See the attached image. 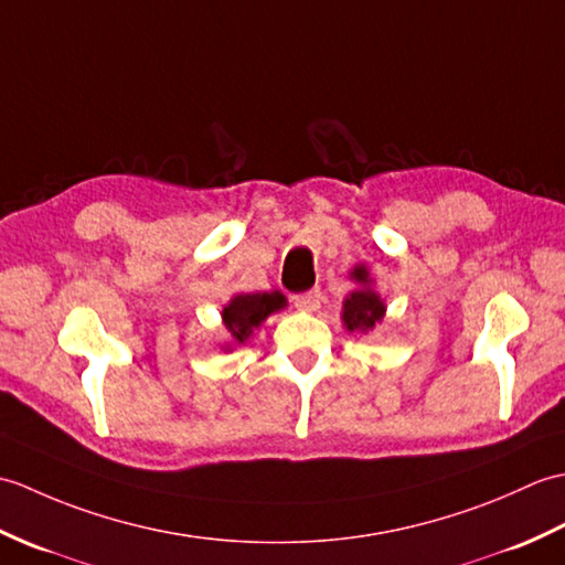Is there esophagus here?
<instances>
[{
    "label": "esophagus",
    "mask_w": 565,
    "mask_h": 565,
    "mask_svg": "<svg viewBox=\"0 0 565 565\" xmlns=\"http://www.w3.org/2000/svg\"><path fill=\"white\" fill-rule=\"evenodd\" d=\"M320 301H322V291L320 289H313L308 294H301L294 298V303L298 310H306V313H313V310L320 308Z\"/></svg>",
    "instance_id": "34e87169"
}]
</instances>
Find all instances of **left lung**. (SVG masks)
<instances>
[{
    "instance_id": "left-lung-1",
    "label": "left lung",
    "mask_w": 565,
    "mask_h": 565,
    "mask_svg": "<svg viewBox=\"0 0 565 565\" xmlns=\"http://www.w3.org/2000/svg\"><path fill=\"white\" fill-rule=\"evenodd\" d=\"M352 279L359 284V289L344 298L342 322L350 332H369L386 316V306H383L381 296L371 289V276L364 264L352 269Z\"/></svg>"
}]
</instances>
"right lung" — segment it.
Masks as SVG:
<instances>
[{
  "label": "right lung",
  "mask_w": 565,
  "mask_h": 565,
  "mask_svg": "<svg viewBox=\"0 0 565 565\" xmlns=\"http://www.w3.org/2000/svg\"><path fill=\"white\" fill-rule=\"evenodd\" d=\"M286 306V296L271 294H237L223 308V326L235 344H245L264 320Z\"/></svg>",
  "instance_id": "1"
}]
</instances>
